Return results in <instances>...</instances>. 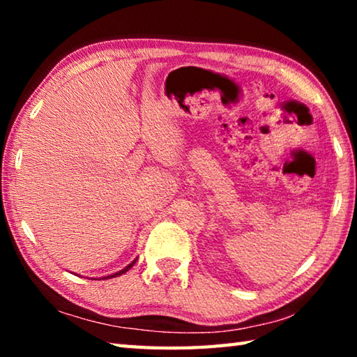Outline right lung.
Listing matches in <instances>:
<instances>
[{
  "label": "right lung",
  "mask_w": 357,
  "mask_h": 357,
  "mask_svg": "<svg viewBox=\"0 0 357 357\" xmlns=\"http://www.w3.org/2000/svg\"><path fill=\"white\" fill-rule=\"evenodd\" d=\"M137 263V258L134 259V261L132 263H129L128 266H126V268H123L121 271H118V273H113V274H108V275H105V277H98V279H91V280H105V279H113V277H118V275H123V274H126L128 273V271L132 268V266H134Z\"/></svg>",
  "instance_id": "1"
}]
</instances>
